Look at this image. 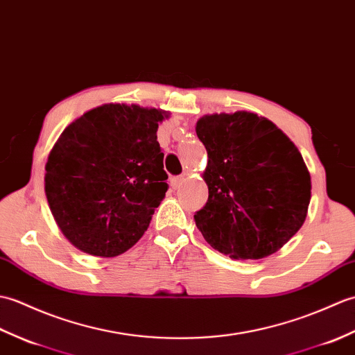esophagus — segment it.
<instances>
[{"instance_id": "34e87169", "label": "esophagus", "mask_w": 355, "mask_h": 355, "mask_svg": "<svg viewBox=\"0 0 355 355\" xmlns=\"http://www.w3.org/2000/svg\"><path fill=\"white\" fill-rule=\"evenodd\" d=\"M185 176H176V178H173L171 179V187L175 188V190H178V188H180L184 185V182H185Z\"/></svg>"}]
</instances>
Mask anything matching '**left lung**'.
I'll return each mask as SVG.
<instances>
[{
  "label": "left lung",
  "mask_w": 355,
  "mask_h": 355,
  "mask_svg": "<svg viewBox=\"0 0 355 355\" xmlns=\"http://www.w3.org/2000/svg\"><path fill=\"white\" fill-rule=\"evenodd\" d=\"M196 133L208 153V200L194 214L205 240L234 259L275 254L309 211L302 155L272 121L244 111L205 115Z\"/></svg>",
  "instance_id": "8db88e82"
}]
</instances>
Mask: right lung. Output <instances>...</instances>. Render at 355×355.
Listing matches in <instances>:
<instances>
[{
    "instance_id": "obj_1",
    "label": "right lung",
    "mask_w": 355,
    "mask_h": 355,
    "mask_svg": "<svg viewBox=\"0 0 355 355\" xmlns=\"http://www.w3.org/2000/svg\"><path fill=\"white\" fill-rule=\"evenodd\" d=\"M159 109L103 105L62 132L45 165V194L65 237L85 254L116 257L150 225L168 190Z\"/></svg>"
}]
</instances>
